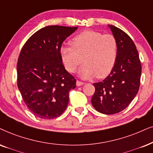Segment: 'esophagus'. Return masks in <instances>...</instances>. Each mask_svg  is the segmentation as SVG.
Wrapping results in <instances>:
<instances>
[{"mask_svg":"<svg viewBox=\"0 0 153 153\" xmlns=\"http://www.w3.org/2000/svg\"><path fill=\"white\" fill-rule=\"evenodd\" d=\"M84 85V82H82V81H80V80H77L76 81V85L78 87H80V86H82Z\"/></svg>","mask_w":153,"mask_h":153,"instance_id":"obj_1","label":"esophagus"}]
</instances>
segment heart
Returning <instances> with one entry per match:
<instances>
[{
    "label": "heart",
    "mask_w": 153,
    "mask_h": 153,
    "mask_svg": "<svg viewBox=\"0 0 153 153\" xmlns=\"http://www.w3.org/2000/svg\"><path fill=\"white\" fill-rule=\"evenodd\" d=\"M60 56L65 68L74 73L82 61L80 75L87 79L106 77L114 67L118 56V42L113 34L96 31H85L75 36L71 45L60 48Z\"/></svg>",
    "instance_id": "b5f03b06"
}]
</instances>
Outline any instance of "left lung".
I'll use <instances>...</instances> for the list:
<instances>
[{
    "mask_svg": "<svg viewBox=\"0 0 153 153\" xmlns=\"http://www.w3.org/2000/svg\"><path fill=\"white\" fill-rule=\"evenodd\" d=\"M118 42V56L114 67L102 82L94 83L95 92L92 106L104 114H114L125 109L138 93L141 64L134 42L121 29L109 25Z\"/></svg>",
    "mask_w": 153,
    "mask_h": 153,
    "instance_id": "1",
    "label": "left lung"
}]
</instances>
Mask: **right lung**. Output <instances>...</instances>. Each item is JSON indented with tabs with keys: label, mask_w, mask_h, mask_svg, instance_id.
Listing matches in <instances>:
<instances>
[{
	"label": "right lung",
	"mask_w": 153,
	"mask_h": 153,
	"mask_svg": "<svg viewBox=\"0 0 153 153\" xmlns=\"http://www.w3.org/2000/svg\"><path fill=\"white\" fill-rule=\"evenodd\" d=\"M78 27L47 26L28 39L17 64V87L34 116L51 119L66 109L76 80L65 69L60 48Z\"/></svg>",
	"instance_id": "add662e5"
}]
</instances>
